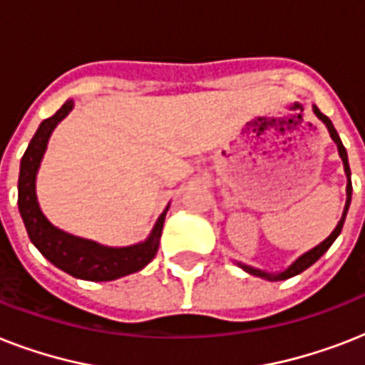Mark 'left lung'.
<instances>
[{
	"instance_id": "left-lung-1",
	"label": "left lung",
	"mask_w": 365,
	"mask_h": 365,
	"mask_svg": "<svg viewBox=\"0 0 365 365\" xmlns=\"http://www.w3.org/2000/svg\"><path fill=\"white\" fill-rule=\"evenodd\" d=\"M312 111L317 113V117L320 119V121L324 123V125L328 126V132L329 136H331V140H334L335 143H337V149H339V157L341 160H343V166H345V174H346V202H345V210H343V216H341L339 223H337V227L334 229V233L329 235L328 239L324 240V242H320L318 246H314L312 250H309L307 254H303L301 257H297V259L292 263V265L286 269V271L282 272H277V274H271V272H265V271H259V269H254V267L250 265H242V263H239L240 267H242L244 271L250 272V274H254V277H261V278H267V280H286V278H292L295 277V274H299V272H303L305 269H309V267L312 265V263H317L320 257H322L326 252H328V248L331 246V244L335 242V239L339 237L341 229H343V223H345V217H346V212H349V206H351V199H352V182H351V168H349V157H346V149L345 145H343V142H341L339 134H337V130L334 128V125H331V121H329L328 117L324 115L322 111L318 110L317 106H312Z\"/></svg>"
}]
</instances>
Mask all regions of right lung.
Instances as JSON below:
<instances>
[{
    "label": "right lung",
    "instance_id": "obj_1",
    "mask_svg": "<svg viewBox=\"0 0 365 365\" xmlns=\"http://www.w3.org/2000/svg\"><path fill=\"white\" fill-rule=\"evenodd\" d=\"M71 108H73V100H68L53 117L45 119L31 138L26 153L22 155L19 174V210L30 240L53 265L76 278L108 282V280H115V278L140 271L153 259L159 250L160 233H163V223H165L168 206L159 216L148 239L134 246H125V248H110L94 240L79 239L70 233H64L43 216L36 195L37 168L41 165L43 153L47 149V142L54 126L70 113Z\"/></svg>",
    "mask_w": 365,
    "mask_h": 365
}]
</instances>
